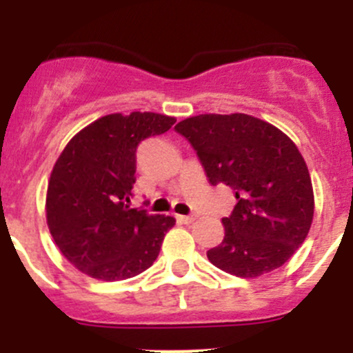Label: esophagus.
<instances>
[{
	"instance_id": "esophagus-1",
	"label": "esophagus",
	"mask_w": 353,
	"mask_h": 353,
	"mask_svg": "<svg viewBox=\"0 0 353 353\" xmlns=\"http://www.w3.org/2000/svg\"><path fill=\"white\" fill-rule=\"evenodd\" d=\"M196 219V215H176V221L182 224H189Z\"/></svg>"
}]
</instances>
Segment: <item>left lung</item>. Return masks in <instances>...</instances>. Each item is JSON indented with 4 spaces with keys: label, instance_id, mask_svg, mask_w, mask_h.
<instances>
[{
    "label": "left lung",
    "instance_id": "1",
    "mask_svg": "<svg viewBox=\"0 0 353 353\" xmlns=\"http://www.w3.org/2000/svg\"><path fill=\"white\" fill-rule=\"evenodd\" d=\"M212 185L236 205L223 217L224 239L207 251L217 269L258 277L285 265L310 233L314 198L307 166L281 130L249 114H199L180 121Z\"/></svg>",
    "mask_w": 353,
    "mask_h": 353
}]
</instances>
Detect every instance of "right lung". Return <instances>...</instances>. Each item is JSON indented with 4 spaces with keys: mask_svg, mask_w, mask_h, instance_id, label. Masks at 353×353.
I'll use <instances>...</instances> for the list:
<instances>
[{
    "mask_svg": "<svg viewBox=\"0 0 353 353\" xmlns=\"http://www.w3.org/2000/svg\"><path fill=\"white\" fill-rule=\"evenodd\" d=\"M157 113L108 114L68 141L48 185V226L76 269L101 281H121L152 267L171 215L130 208L136 150L143 139L171 129Z\"/></svg>",
    "mask_w": 353,
    "mask_h": 353,
    "instance_id": "add662e5",
    "label": "right lung"
}]
</instances>
